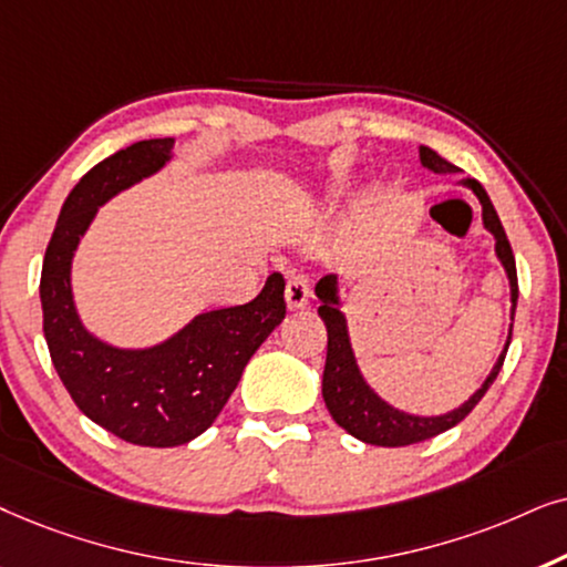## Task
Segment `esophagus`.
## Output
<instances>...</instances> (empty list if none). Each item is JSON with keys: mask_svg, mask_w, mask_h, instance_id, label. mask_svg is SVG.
<instances>
[{"mask_svg": "<svg viewBox=\"0 0 567 567\" xmlns=\"http://www.w3.org/2000/svg\"><path fill=\"white\" fill-rule=\"evenodd\" d=\"M285 300H288V308L298 311L303 308L308 300H311V282H308L306 275H290L288 285H285Z\"/></svg>", "mask_w": 567, "mask_h": 567, "instance_id": "1", "label": "esophagus"}]
</instances>
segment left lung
<instances>
[{
    "instance_id": "obj_1",
    "label": "left lung",
    "mask_w": 567,
    "mask_h": 567,
    "mask_svg": "<svg viewBox=\"0 0 567 567\" xmlns=\"http://www.w3.org/2000/svg\"><path fill=\"white\" fill-rule=\"evenodd\" d=\"M420 163L425 165L427 171L433 173H458L454 163L443 161L435 150L420 147ZM462 184L472 188L477 194L482 205V223L485 228L495 236V254L501 259L505 275H508L511 282V329H508V342H505L501 358L493 365V371L482 383V389L474 391V394L466 399V402L454 412L437 414V417H420V414H406L396 406L375 394V391L368 386L365 379H362L358 360H354L350 334H347V319L344 313L339 311V285L337 275H327L316 282V296H319V316L327 323V365H323V381H321V394L323 402H327V410L339 427H344L347 433L358 437L362 443H371V446H412V443L427 441V437H435L446 433L454 425H458L466 414H470L474 406L480 404V399L487 394V389L493 386V381L501 373L505 352H508L511 334H513V313H516V300H518V277H516V259H513L508 236H505L501 217H497L493 202L485 188H482L480 181L464 178Z\"/></svg>"
}]
</instances>
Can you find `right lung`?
Returning a JSON list of instances; mask_svg holds the SVG:
<instances>
[{
	"instance_id": "obj_1",
	"label": "right lung",
	"mask_w": 567,
	"mask_h": 567,
	"mask_svg": "<svg viewBox=\"0 0 567 567\" xmlns=\"http://www.w3.org/2000/svg\"><path fill=\"white\" fill-rule=\"evenodd\" d=\"M173 140H142L90 168L66 196L41 269L43 334L59 379L82 414L134 446L171 449L217 420L246 362L285 319V277L275 271L251 303L194 316L178 334L121 350L82 327L72 256L97 207L171 161Z\"/></svg>"
}]
</instances>
